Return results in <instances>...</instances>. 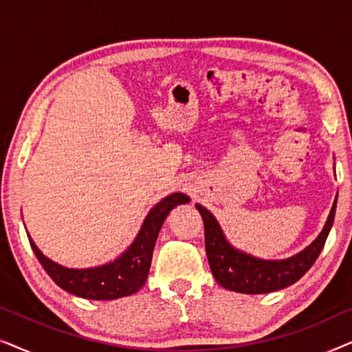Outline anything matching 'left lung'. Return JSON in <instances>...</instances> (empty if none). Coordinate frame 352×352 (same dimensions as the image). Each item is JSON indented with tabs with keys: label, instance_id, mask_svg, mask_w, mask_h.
Wrapping results in <instances>:
<instances>
[{
	"label": "left lung",
	"instance_id": "left-lung-1",
	"mask_svg": "<svg viewBox=\"0 0 352 352\" xmlns=\"http://www.w3.org/2000/svg\"><path fill=\"white\" fill-rule=\"evenodd\" d=\"M336 199H338V195H336ZM336 199L319 237L295 256L277 259V261L254 258L252 254L234 248L226 240L214 216L205 206L197 204L195 208L200 211L205 224L206 256H208L210 269L216 282L228 290L247 293V295H261V293L282 290V288L300 280L316 263L317 256L324 248L335 219Z\"/></svg>",
	"mask_w": 352,
	"mask_h": 352
}]
</instances>
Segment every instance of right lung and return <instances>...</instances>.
I'll return each instance as SVG.
<instances>
[{
  "label": "right lung",
  "mask_w": 352,
  "mask_h": 352,
  "mask_svg": "<svg viewBox=\"0 0 352 352\" xmlns=\"http://www.w3.org/2000/svg\"><path fill=\"white\" fill-rule=\"evenodd\" d=\"M190 199L181 192L171 194L153 206L144 219L134 242L112 263L98 267L70 269L46 258L35 242L28 237L33 253L52 280L62 290L86 300H117L141 290L147 280L152 253L158 232L170 211L177 205L189 204Z\"/></svg>",
  "instance_id": "1"
}]
</instances>
